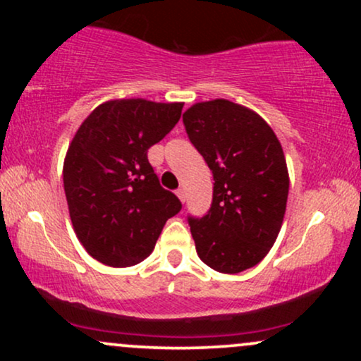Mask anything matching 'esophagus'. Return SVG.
Listing matches in <instances>:
<instances>
[{"label":"esophagus","mask_w":361,"mask_h":361,"mask_svg":"<svg viewBox=\"0 0 361 361\" xmlns=\"http://www.w3.org/2000/svg\"><path fill=\"white\" fill-rule=\"evenodd\" d=\"M176 195H178V198H180L181 202H185L186 193H185V190H183V188H178V190H176Z\"/></svg>","instance_id":"1"}]
</instances>
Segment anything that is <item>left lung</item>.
Listing matches in <instances>:
<instances>
[{
    "instance_id": "left-lung-1",
    "label": "left lung",
    "mask_w": 361,
    "mask_h": 361,
    "mask_svg": "<svg viewBox=\"0 0 361 361\" xmlns=\"http://www.w3.org/2000/svg\"><path fill=\"white\" fill-rule=\"evenodd\" d=\"M190 142L214 175L204 217H188L195 247L207 267L241 273L276 241L288 197L283 149L256 111L229 100L195 103L183 114Z\"/></svg>"
}]
</instances>
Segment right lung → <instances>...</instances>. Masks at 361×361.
Segmentation results:
<instances>
[{
	"label": "right lung",
	"mask_w": 361,
	"mask_h": 361,
	"mask_svg": "<svg viewBox=\"0 0 361 361\" xmlns=\"http://www.w3.org/2000/svg\"><path fill=\"white\" fill-rule=\"evenodd\" d=\"M183 103L110 100L78 128L64 159V192L80 243L114 268L146 259L169 217L181 210L159 185L147 149L171 132Z\"/></svg>",
	"instance_id": "right-lung-1"
}]
</instances>
